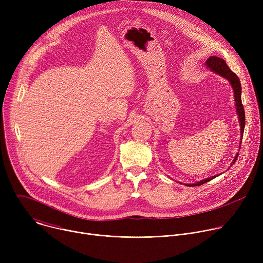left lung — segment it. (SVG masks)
Masks as SVG:
<instances>
[{"label":"left lung","mask_w":263,"mask_h":263,"mask_svg":"<svg viewBox=\"0 0 263 263\" xmlns=\"http://www.w3.org/2000/svg\"><path fill=\"white\" fill-rule=\"evenodd\" d=\"M206 64L208 66V68H210L212 71L220 74L221 77L226 78L232 85L233 90H234V100L236 102V111L238 114V119H239V123H240V132L241 134H243V130H245V126H246V116H245V109H243V105L241 103V84L239 81V78L236 76V73L233 72L229 66L226 64V62L223 61V59L215 57V56H211L207 59ZM241 144V143H240ZM237 160V155L235 156L233 163ZM216 176H212L210 178H207L205 180H202L200 182H197L195 184H189L187 186H199L202 185L204 183L209 182L210 180L214 179Z\"/></svg>","instance_id":"left-lung-1"}]
</instances>
